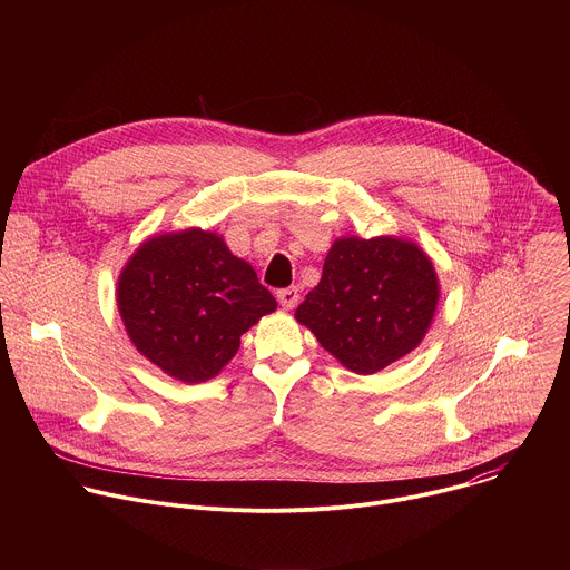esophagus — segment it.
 <instances>
[{
	"instance_id": "1",
	"label": "esophagus",
	"mask_w": 570,
	"mask_h": 570,
	"mask_svg": "<svg viewBox=\"0 0 570 570\" xmlns=\"http://www.w3.org/2000/svg\"><path fill=\"white\" fill-rule=\"evenodd\" d=\"M277 299L284 308H295L299 302V293H297V288H282V291H277Z\"/></svg>"
}]
</instances>
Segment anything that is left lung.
<instances>
[{
  "mask_svg": "<svg viewBox=\"0 0 570 570\" xmlns=\"http://www.w3.org/2000/svg\"><path fill=\"white\" fill-rule=\"evenodd\" d=\"M438 299V273L413 240L345 236L295 317L347 370L374 374L422 343Z\"/></svg>",
  "mask_w": 570,
  "mask_h": 570,
  "instance_id": "obj_1",
  "label": "left lung"
}]
</instances>
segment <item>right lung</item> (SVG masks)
<instances>
[{"mask_svg":"<svg viewBox=\"0 0 570 570\" xmlns=\"http://www.w3.org/2000/svg\"><path fill=\"white\" fill-rule=\"evenodd\" d=\"M117 306L150 363L203 383L234 358L240 336L277 302L218 234L191 227L141 243L119 275Z\"/></svg>","mask_w":570,"mask_h":570,"instance_id":"right-lung-1","label":"right lung"}]
</instances>
